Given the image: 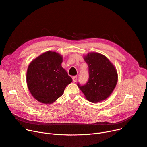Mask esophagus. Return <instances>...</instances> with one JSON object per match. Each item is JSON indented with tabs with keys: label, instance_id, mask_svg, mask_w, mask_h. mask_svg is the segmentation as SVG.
<instances>
[{
	"label": "esophagus",
	"instance_id": "esophagus-1",
	"mask_svg": "<svg viewBox=\"0 0 147 147\" xmlns=\"http://www.w3.org/2000/svg\"><path fill=\"white\" fill-rule=\"evenodd\" d=\"M72 80L74 82H76L77 81V77H76V76H74V77H72Z\"/></svg>",
	"mask_w": 147,
	"mask_h": 147
}]
</instances>
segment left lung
Listing matches in <instances>:
<instances>
[{"mask_svg":"<svg viewBox=\"0 0 147 147\" xmlns=\"http://www.w3.org/2000/svg\"><path fill=\"white\" fill-rule=\"evenodd\" d=\"M89 67V79L78 87L88 101L97 102L108 98L118 82V74L114 66L104 55L93 52L84 57Z\"/></svg>","mask_w":147,"mask_h":147,"instance_id":"1","label":"left lung"}]
</instances>
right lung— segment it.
Returning <instances> with one entry per match:
<instances>
[{
    "mask_svg": "<svg viewBox=\"0 0 147 147\" xmlns=\"http://www.w3.org/2000/svg\"><path fill=\"white\" fill-rule=\"evenodd\" d=\"M63 58L55 52L48 51L29 64L26 74L28 89L40 102L51 104L59 98L72 78L61 66Z\"/></svg>",
    "mask_w": 147,
    "mask_h": 147,
    "instance_id": "right-lung-1",
    "label": "right lung"
}]
</instances>
